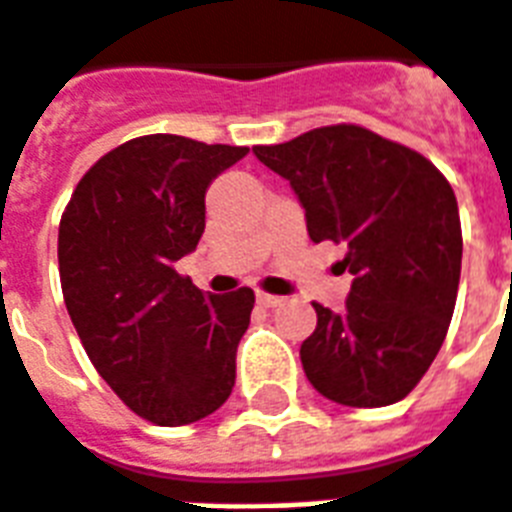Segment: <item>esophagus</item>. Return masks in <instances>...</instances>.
Listing matches in <instances>:
<instances>
[{
    "mask_svg": "<svg viewBox=\"0 0 512 512\" xmlns=\"http://www.w3.org/2000/svg\"><path fill=\"white\" fill-rule=\"evenodd\" d=\"M256 302H259L261 307H278L283 299L275 297V294H264V291H256Z\"/></svg>",
    "mask_w": 512,
    "mask_h": 512,
    "instance_id": "34e87169",
    "label": "esophagus"
}]
</instances>
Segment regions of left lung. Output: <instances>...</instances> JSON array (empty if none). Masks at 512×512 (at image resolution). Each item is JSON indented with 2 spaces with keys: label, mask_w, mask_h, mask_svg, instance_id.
<instances>
[{
  "label": "left lung",
  "mask_w": 512,
  "mask_h": 512,
  "mask_svg": "<svg viewBox=\"0 0 512 512\" xmlns=\"http://www.w3.org/2000/svg\"><path fill=\"white\" fill-rule=\"evenodd\" d=\"M253 153L291 183L310 240L348 245L351 294L343 313L313 302L318 326L299 348L307 380L348 407L405 399L440 351L459 291L451 183L421 153L356 124Z\"/></svg>",
  "instance_id": "1"
}]
</instances>
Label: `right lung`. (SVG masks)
Masks as SVG:
<instances>
[{"label":"right lung","instance_id":"add662e5","mask_svg":"<svg viewBox=\"0 0 512 512\" xmlns=\"http://www.w3.org/2000/svg\"><path fill=\"white\" fill-rule=\"evenodd\" d=\"M248 148L145 134L80 178L59 224L64 305L96 372L159 426L194 424L224 405L251 288L224 297L175 270L205 232V194Z\"/></svg>","mask_w":512,"mask_h":512}]
</instances>
